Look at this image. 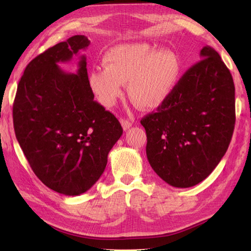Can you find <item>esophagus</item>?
Returning <instances> with one entry per match:
<instances>
[{
  "label": "esophagus",
  "mask_w": 251,
  "mask_h": 251,
  "mask_svg": "<svg viewBox=\"0 0 251 251\" xmlns=\"http://www.w3.org/2000/svg\"><path fill=\"white\" fill-rule=\"evenodd\" d=\"M121 124H122L123 129H124V130H128V129L130 128V127H131L132 123H131L129 120L123 119V120H121Z\"/></svg>",
  "instance_id": "1"
}]
</instances>
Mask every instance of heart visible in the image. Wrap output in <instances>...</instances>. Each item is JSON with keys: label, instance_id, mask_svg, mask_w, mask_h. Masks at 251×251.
<instances>
[{"label": "heart", "instance_id": "heart-1", "mask_svg": "<svg viewBox=\"0 0 251 251\" xmlns=\"http://www.w3.org/2000/svg\"><path fill=\"white\" fill-rule=\"evenodd\" d=\"M105 67L89 74V86L104 106H113L129 81L128 93L147 109L162 105L179 81L181 66L170 50H159L147 43L123 44L111 49L104 57Z\"/></svg>", "mask_w": 251, "mask_h": 251}]
</instances>
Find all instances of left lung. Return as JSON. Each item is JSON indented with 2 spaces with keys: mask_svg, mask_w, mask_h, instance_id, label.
I'll use <instances>...</instances> for the list:
<instances>
[{
  "mask_svg": "<svg viewBox=\"0 0 251 251\" xmlns=\"http://www.w3.org/2000/svg\"><path fill=\"white\" fill-rule=\"evenodd\" d=\"M155 113L141 120L148 161L165 182L190 188L209 176L230 145L235 126V87L210 46Z\"/></svg>",
  "mask_w": 251,
  "mask_h": 251,
  "instance_id": "left-lung-1",
  "label": "left lung"
}]
</instances>
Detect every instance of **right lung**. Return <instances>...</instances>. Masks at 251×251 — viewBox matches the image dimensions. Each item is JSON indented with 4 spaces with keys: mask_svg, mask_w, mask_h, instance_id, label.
<instances>
[{
    "mask_svg": "<svg viewBox=\"0 0 251 251\" xmlns=\"http://www.w3.org/2000/svg\"><path fill=\"white\" fill-rule=\"evenodd\" d=\"M89 44L85 35H74L36 56L25 67L13 105L16 138L33 173L69 196L97 182L123 134L116 117L94 100L86 57H79L76 74L58 66Z\"/></svg>",
    "mask_w": 251,
    "mask_h": 251,
    "instance_id": "add662e5",
    "label": "right lung"
}]
</instances>
